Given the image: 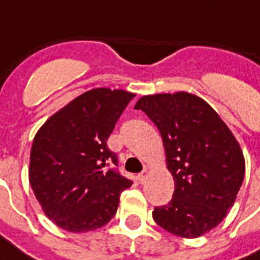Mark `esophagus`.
<instances>
[{
	"label": "esophagus",
	"mask_w": 260,
	"mask_h": 260,
	"mask_svg": "<svg viewBox=\"0 0 260 260\" xmlns=\"http://www.w3.org/2000/svg\"><path fill=\"white\" fill-rule=\"evenodd\" d=\"M147 175H149V171H147V170H143L141 174L138 175V180H139V182H141V184H143V182L146 181Z\"/></svg>",
	"instance_id": "34e87169"
}]
</instances>
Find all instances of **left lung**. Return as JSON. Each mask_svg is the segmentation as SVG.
Masks as SVG:
<instances>
[{"label":"left lung","mask_w":260,"mask_h":260,"mask_svg":"<svg viewBox=\"0 0 260 260\" xmlns=\"http://www.w3.org/2000/svg\"><path fill=\"white\" fill-rule=\"evenodd\" d=\"M135 108L160 131L175 182L169 205L153 210L154 221L182 238L206 234L223 221L242 185L240 143L218 114L192 93L147 94Z\"/></svg>","instance_id":"obj_1"}]
</instances>
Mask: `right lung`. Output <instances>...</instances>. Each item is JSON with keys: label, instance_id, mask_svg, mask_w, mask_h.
Wrapping results in <instances>:
<instances>
[{"label": "right lung", "instance_id": "1", "mask_svg": "<svg viewBox=\"0 0 260 260\" xmlns=\"http://www.w3.org/2000/svg\"><path fill=\"white\" fill-rule=\"evenodd\" d=\"M134 97L121 89H91L37 131L29 182L44 214L59 229L87 233L115 216L119 193L132 182L110 169L111 163L117 166V156L107 139Z\"/></svg>", "mask_w": 260, "mask_h": 260}]
</instances>
